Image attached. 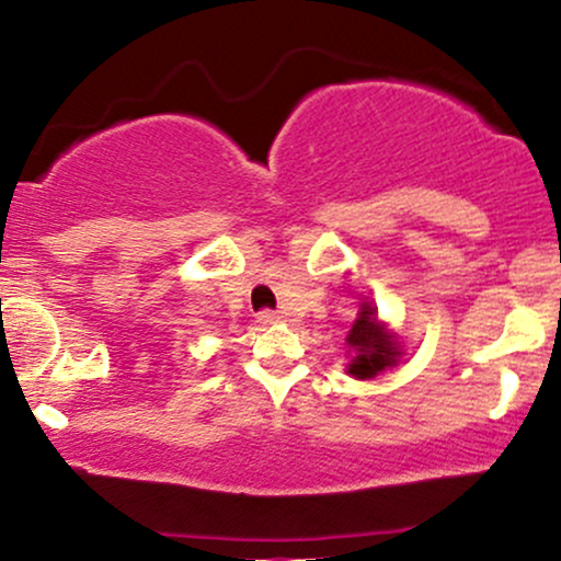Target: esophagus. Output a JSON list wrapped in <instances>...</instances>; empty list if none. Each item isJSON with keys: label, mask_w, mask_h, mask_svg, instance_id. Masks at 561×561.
<instances>
[{"label": "esophagus", "mask_w": 561, "mask_h": 561, "mask_svg": "<svg viewBox=\"0 0 561 561\" xmlns=\"http://www.w3.org/2000/svg\"><path fill=\"white\" fill-rule=\"evenodd\" d=\"M282 317L276 311H261L259 313V324L261 327H272V324H276V321H279Z\"/></svg>", "instance_id": "obj_1"}]
</instances>
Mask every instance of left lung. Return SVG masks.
<instances>
[{
    "mask_svg": "<svg viewBox=\"0 0 561 561\" xmlns=\"http://www.w3.org/2000/svg\"><path fill=\"white\" fill-rule=\"evenodd\" d=\"M345 343L353 351L351 364H347V375H353L356 379L377 377L379 371L396 366L403 356V347L398 343V337L379 324L377 311L369 302H364L362 311H358L356 324L347 332Z\"/></svg>",
    "mask_w": 561,
    "mask_h": 561,
    "instance_id": "1",
    "label": "left lung"
}]
</instances>
